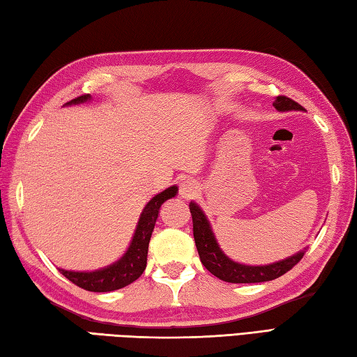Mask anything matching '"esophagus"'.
Wrapping results in <instances>:
<instances>
[{
    "instance_id": "obj_1",
    "label": "esophagus",
    "mask_w": 357,
    "mask_h": 357,
    "mask_svg": "<svg viewBox=\"0 0 357 357\" xmlns=\"http://www.w3.org/2000/svg\"><path fill=\"white\" fill-rule=\"evenodd\" d=\"M180 197L183 199H191L192 195L197 191V183H195V180L192 178H183L180 181Z\"/></svg>"
}]
</instances>
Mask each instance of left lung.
<instances>
[{
    "instance_id": "left-lung-1",
    "label": "left lung",
    "mask_w": 357,
    "mask_h": 357,
    "mask_svg": "<svg viewBox=\"0 0 357 357\" xmlns=\"http://www.w3.org/2000/svg\"><path fill=\"white\" fill-rule=\"evenodd\" d=\"M273 106L280 112L302 111L303 109L299 103H296L294 100H291L285 96H279L275 98ZM189 209H191L192 215L195 246H197L202 264L205 265V268L211 274H214L215 278H219L220 280L229 283H257L274 280L288 273L291 268L299 264L301 259L303 257L305 251H301L294 254V256H291L285 260L275 261V264L271 265L251 266L237 264V261L231 260L227 254L220 250L205 213H203L194 202L189 203Z\"/></svg>"
}]
</instances>
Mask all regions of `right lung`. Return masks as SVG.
Wrapping results in <instances>:
<instances>
[{"label": "right lung", "instance_id": "add662e5", "mask_svg": "<svg viewBox=\"0 0 357 357\" xmlns=\"http://www.w3.org/2000/svg\"><path fill=\"white\" fill-rule=\"evenodd\" d=\"M89 100V93H84V96H79L74 100L68 101L66 106L79 105ZM176 194L177 186H171L149 200L148 205L143 209L140 219H138L132 242H130L125 256L115 261V264L91 273L68 271L61 270V268H58V270H60L64 278L69 279L72 283H75L77 287L87 291H93V293H107V291L120 289L129 285V283L135 282L143 274L144 268H146L149 240L155 227L160 206H162L166 200L176 197Z\"/></svg>", "mask_w": 357, "mask_h": 357}]
</instances>
